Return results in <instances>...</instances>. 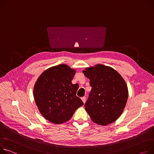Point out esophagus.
<instances>
[{"instance_id":"obj_1","label":"esophagus","mask_w":154,"mask_h":154,"mask_svg":"<svg viewBox=\"0 0 154 154\" xmlns=\"http://www.w3.org/2000/svg\"><path fill=\"white\" fill-rule=\"evenodd\" d=\"M81 99H82V101L84 102V103H85V101H86V97H83Z\"/></svg>"}]
</instances>
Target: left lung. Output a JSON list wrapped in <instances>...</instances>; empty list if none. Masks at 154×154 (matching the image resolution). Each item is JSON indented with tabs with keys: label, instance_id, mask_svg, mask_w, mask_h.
Listing matches in <instances>:
<instances>
[{
	"label": "left lung",
	"instance_id": "left-lung-1",
	"mask_svg": "<svg viewBox=\"0 0 154 154\" xmlns=\"http://www.w3.org/2000/svg\"><path fill=\"white\" fill-rule=\"evenodd\" d=\"M83 73L90 79L91 90L85 104L86 111L95 123L106 126L122 114L128 98V89L121 75L109 66L97 64Z\"/></svg>",
	"mask_w": 154,
	"mask_h": 154
}]
</instances>
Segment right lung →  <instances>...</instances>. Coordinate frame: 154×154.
<instances>
[{"mask_svg": "<svg viewBox=\"0 0 154 154\" xmlns=\"http://www.w3.org/2000/svg\"><path fill=\"white\" fill-rule=\"evenodd\" d=\"M75 72L65 64L51 67L39 75L34 85L33 96L40 113L54 124L69 121L84 105L76 96L79 85L72 84Z\"/></svg>", "mask_w": 154, "mask_h": 154, "instance_id": "1", "label": "right lung"}]
</instances>
